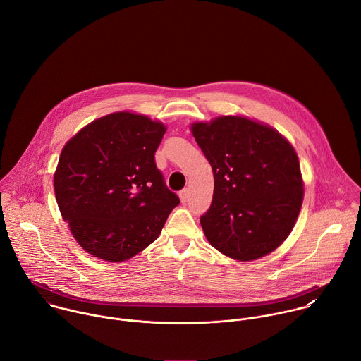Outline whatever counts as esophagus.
Returning <instances> with one entry per match:
<instances>
[{"label": "esophagus", "instance_id": "34e87169", "mask_svg": "<svg viewBox=\"0 0 361 361\" xmlns=\"http://www.w3.org/2000/svg\"><path fill=\"white\" fill-rule=\"evenodd\" d=\"M180 198L183 202H187L188 198H190V190L188 188H184L183 191H180Z\"/></svg>", "mask_w": 361, "mask_h": 361}]
</instances>
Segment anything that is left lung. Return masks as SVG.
Listing matches in <instances>:
<instances>
[{
	"label": "left lung",
	"mask_w": 361,
	"mask_h": 361,
	"mask_svg": "<svg viewBox=\"0 0 361 361\" xmlns=\"http://www.w3.org/2000/svg\"><path fill=\"white\" fill-rule=\"evenodd\" d=\"M191 131L214 174L212 205L200 217L209 243L238 262L274 251L291 233L304 195L294 147L245 117L194 123Z\"/></svg>",
	"instance_id": "left-lung-1"
}]
</instances>
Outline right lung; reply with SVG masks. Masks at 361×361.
I'll list each match as a JSON object with an SVG mask.
<instances>
[{
	"instance_id": "1",
	"label": "right lung",
	"mask_w": 361,
	"mask_h": 361,
	"mask_svg": "<svg viewBox=\"0 0 361 361\" xmlns=\"http://www.w3.org/2000/svg\"><path fill=\"white\" fill-rule=\"evenodd\" d=\"M166 126L128 111L94 120L63 148L54 174L59 209L77 243L126 262L156 240L180 204L156 166Z\"/></svg>"
}]
</instances>
